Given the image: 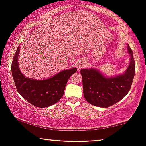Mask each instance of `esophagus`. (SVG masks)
Returning a JSON list of instances; mask_svg holds the SVG:
<instances>
[{"instance_id": "esophagus-1", "label": "esophagus", "mask_w": 146, "mask_h": 146, "mask_svg": "<svg viewBox=\"0 0 146 146\" xmlns=\"http://www.w3.org/2000/svg\"><path fill=\"white\" fill-rule=\"evenodd\" d=\"M85 65V62L83 61H79L77 62V68L78 70H80Z\"/></svg>"}]
</instances>
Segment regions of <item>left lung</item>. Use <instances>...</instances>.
Instances as JSON below:
<instances>
[{"label":"left lung","instance_id":"left-lung-1","mask_svg":"<svg viewBox=\"0 0 146 146\" xmlns=\"http://www.w3.org/2000/svg\"><path fill=\"white\" fill-rule=\"evenodd\" d=\"M127 50L130 54V63L123 74L106 78L97 70H81L84 96L88 102L107 108L118 102L129 92L134 77L135 64L129 45Z\"/></svg>","mask_w":146,"mask_h":146}]
</instances>
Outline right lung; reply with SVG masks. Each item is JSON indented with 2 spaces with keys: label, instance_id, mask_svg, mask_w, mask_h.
<instances>
[{
  "label": "right lung",
  "instance_id": "1",
  "mask_svg": "<svg viewBox=\"0 0 146 146\" xmlns=\"http://www.w3.org/2000/svg\"><path fill=\"white\" fill-rule=\"evenodd\" d=\"M18 48L12 62V74L15 86L23 98L35 106L48 107L58 102L64 92L66 83L70 77L76 72L77 68L66 70L53 77L43 80H36L24 76L18 64Z\"/></svg>",
  "mask_w": 146,
  "mask_h": 146
}]
</instances>
